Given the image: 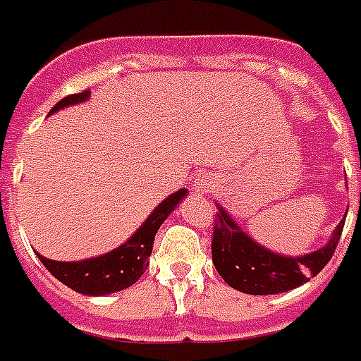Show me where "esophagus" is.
<instances>
[{"mask_svg": "<svg viewBox=\"0 0 361 361\" xmlns=\"http://www.w3.org/2000/svg\"><path fill=\"white\" fill-rule=\"evenodd\" d=\"M214 188H216V180L209 175H200L194 180V190L198 194H202V196H204V194H209Z\"/></svg>", "mask_w": 361, "mask_h": 361, "instance_id": "esophagus-1", "label": "esophagus"}]
</instances>
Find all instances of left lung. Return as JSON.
I'll use <instances>...</instances> for the list:
<instances>
[{"instance_id": "8db88e82", "label": "left lung", "mask_w": 361, "mask_h": 361, "mask_svg": "<svg viewBox=\"0 0 361 361\" xmlns=\"http://www.w3.org/2000/svg\"><path fill=\"white\" fill-rule=\"evenodd\" d=\"M216 227L212 241L214 267L227 286L250 295L283 293L315 278L332 258L344 227L342 219L321 249L290 257L255 241L219 202H216Z\"/></svg>"}]
</instances>
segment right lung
<instances>
[{
  "label": "right lung",
  "mask_w": 361,
  "mask_h": 361,
  "mask_svg": "<svg viewBox=\"0 0 361 361\" xmlns=\"http://www.w3.org/2000/svg\"><path fill=\"white\" fill-rule=\"evenodd\" d=\"M91 97V91H83V93L70 94L62 99L60 103L52 106V111L48 112V116L54 112L73 106V104L87 103ZM188 194L186 188H180L176 192L169 194L167 198L159 202L155 209L149 216L145 217V221L135 229L134 233L128 237L126 241L118 245L116 249L109 250L99 257L83 258V260H73V262H63V260H52L42 255L37 257L40 262L48 268V272L60 280L63 286H68L78 293L83 295H111L116 291H122L134 286L137 278L144 274L145 268L149 267V257H152L153 241H155V233L159 231L163 221L171 216V212H175L178 202L185 200Z\"/></svg>",
  "instance_id": "add662e5"
}]
</instances>
